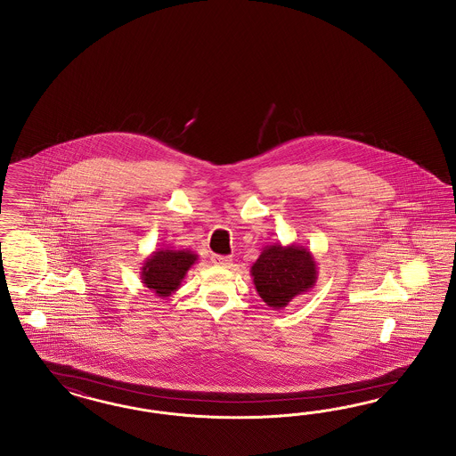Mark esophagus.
Here are the masks:
<instances>
[{"label":"esophagus","instance_id":"34e87169","mask_svg":"<svg viewBox=\"0 0 456 456\" xmlns=\"http://www.w3.org/2000/svg\"><path fill=\"white\" fill-rule=\"evenodd\" d=\"M213 262H215L216 265H221V267H228V265L232 264V256H221V255H215V256H213Z\"/></svg>","mask_w":456,"mask_h":456}]
</instances>
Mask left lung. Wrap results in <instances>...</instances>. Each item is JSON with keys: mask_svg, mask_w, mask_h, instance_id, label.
I'll return each instance as SVG.
<instances>
[{"mask_svg": "<svg viewBox=\"0 0 456 456\" xmlns=\"http://www.w3.org/2000/svg\"><path fill=\"white\" fill-rule=\"evenodd\" d=\"M250 273L264 303L272 309H284L296 296L314 287L318 265L309 248L273 243L262 248Z\"/></svg>", "mask_w": 456, "mask_h": 456, "instance_id": "left-lung-1", "label": "left lung"}]
</instances>
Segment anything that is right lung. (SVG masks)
I'll list each match as a JSON object with an SVG mask.
<instances>
[{
    "label": "right lung",
    "instance_id": "obj_1",
    "mask_svg": "<svg viewBox=\"0 0 456 456\" xmlns=\"http://www.w3.org/2000/svg\"><path fill=\"white\" fill-rule=\"evenodd\" d=\"M198 260V255L191 250L159 248L143 262L140 272L143 286L149 287L155 296L169 297L186 277Z\"/></svg>",
    "mask_w": 456,
    "mask_h": 456
}]
</instances>
